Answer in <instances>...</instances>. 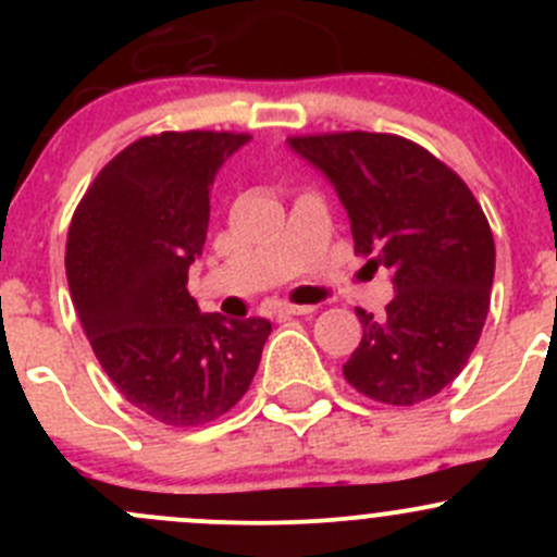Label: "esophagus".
I'll use <instances>...</instances> for the list:
<instances>
[{"label":"esophagus","mask_w":557,"mask_h":557,"mask_svg":"<svg viewBox=\"0 0 557 557\" xmlns=\"http://www.w3.org/2000/svg\"><path fill=\"white\" fill-rule=\"evenodd\" d=\"M314 307L312 305H280L277 314H312Z\"/></svg>","instance_id":"obj_1"}]
</instances>
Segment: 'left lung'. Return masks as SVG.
<instances>
[{"instance_id":"8db88e82","label":"left lung","mask_w":557,"mask_h":557,"mask_svg":"<svg viewBox=\"0 0 557 557\" xmlns=\"http://www.w3.org/2000/svg\"><path fill=\"white\" fill-rule=\"evenodd\" d=\"M288 143L334 183L356 256L391 269L396 285L380 318L356 307L363 339L342 374L380 404L429 401L466 367L491 310L496 245L480 201L445 161L398 134Z\"/></svg>"}]
</instances>
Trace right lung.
Returning a JSON list of instances; mask_svg holds the SVG:
<instances>
[{
    "mask_svg": "<svg viewBox=\"0 0 557 557\" xmlns=\"http://www.w3.org/2000/svg\"><path fill=\"white\" fill-rule=\"evenodd\" d=\"M250 134L161 132L94 177L66 234V283L83 331L132 407L174 429L226 414L256 377L267 318L199 312L188 267L210 226V188Z\"/></svg>",
    "mask_w": 557,
    "mask_h": 557,
    "instance_id": "obj_1",
    "label": "right lung"
}]
</instances>
